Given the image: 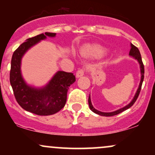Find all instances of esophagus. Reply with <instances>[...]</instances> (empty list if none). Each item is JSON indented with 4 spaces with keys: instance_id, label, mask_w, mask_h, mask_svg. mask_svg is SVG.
Returning a JSON list of instances; mask_svg holds the SVG:
<instances>
[{
    "instance_id": "esophagus-1",
    "label": "esophagus",
    "mask_w": 155,
    "mask_h": 155,
    "mask_svg": "<svg viewBox=\"0 0 155 155\" xmlns=\"http://www.w3.org/2000/svg\"><path fill=\"white\" fill-rule=\"evenodd\" d=\"M84 75V70H82V69H80V70L78 71L76 74V76L77 78L81 77V76H83Z\"/></svg>"
}]
</instances>
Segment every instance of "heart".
Wrapping results in <instances>:
<instances>
[{
  "mask_svg": "<svg viewBox=\"0 0 155 155\" xmlns=\"http://www.w3.org/2000/svg\"><path fill=\"white\" fill-rule=\"evenodd\" d=\"M106 49L105 48L98 45H88L85 47L84 51L86 54L94 57H101L105 54L106 52Z\"/></svg>",
  "mask_w": 155,
  "mask_h": 155,
  "instance_id": "obj_1",
  "label": "heart"
}]
</instances>
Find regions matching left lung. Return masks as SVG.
Listing matches in <instances>:
<instances>
[{
	"instance_id": "left-lung-1",
	"label": "left lung",
	"mask_w": 155,
	"mask_h": 155,
	"mask_svg": "<svg viewBox=\"0 0 155 155\" xmlns=\"http://www.w3.org/2000/svg\"><path fill=\"white\" fill-rule=\"evenodd\" d=\"M130 50L129 52V55L131 57V58H133L135 60H136L138 61V63H139L140 65V81L139 83V86H138V89H137L136 94H135L134 97H133V100L130 101V103L128 104L127 105H126L124 107L120 108V109L116 110L112 112H102L98 111V110L95 109V108L93 107L92 106V102H91V98H90V95L89 96V99H88V104H89V106H90V110L92 111H93L94 113L97 114L101 115V116H104V117H111V116H114V115L118 114L121 113V112L125 111V110L128 109L129 108H130L131 106L134 104V103L136 102V101L138 98V95H139L140 89H141V86H142V83H143V78H144V66H143V62H142L141 60V56H140V53L138 49L136 47H135L133 44H130Z\"/></svg>"
}]
</instances>
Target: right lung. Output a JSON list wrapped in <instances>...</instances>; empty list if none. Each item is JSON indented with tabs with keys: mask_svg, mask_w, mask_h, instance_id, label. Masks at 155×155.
Wrapping results in <instances>:
<instances>
[{
	"mask_svg": "<svg viewBox=\"0 0 155 155\" xmlns=\"http://www.w3.org/2000/svg\"><path fill=\"white\" fill-rule=\"evenodd\" d=\"M54 33H48L27 39L15 51L11 62L10 83L19 106L27 111L40 116L54 114L65 106L69 87L75 82L72 73L58 71L45 86L35 87L28 84L21 72V63L24 54L35 44L47 37L54 38Z\"/></svg>",
	"mask_w": 155,
	"mask_h": 155,
	"instance_id": "add662e5",
	"label": "right lung"
}]
</instances>
